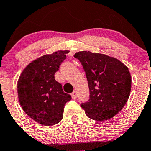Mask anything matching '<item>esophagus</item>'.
<instances>
[{
    "instance_id": "obj_1",
    "label": "esophagus",
    "mask_w": 151,
    "mask_h": 151,
    "mask_svg": "<svg viewBox=\"0 0 151 151\" xmlns=\"http://www.w3.org/2000/svg\"><path fill=\"white\" fill-rule=\"evenodd\" d=\"M71 97H72L73 99H76V97H77V93H76V91H74L73 92L71 93Z\"/></svg>"
}]
</instances>
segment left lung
Returning <instances> with one entry per match:
<instances>
[{"instance_id":"obj_1","label":"left lung","mask_w":151,"mask_h":151,"mask_svg":"<svg viewBox=\"0 0 151 151\" xmlns=\"http://www.w3.org/2000/svg\"><path fill=\"white\" fill-rule=\"evenodd\" d=\"M88 81L90 98L81 104L88 118L108 120L123 109L129 97L132 77L120 60L104 54L82 51L76 53Z\"/></svg>"}]
</instances>
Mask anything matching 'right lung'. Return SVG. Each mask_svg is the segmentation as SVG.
<instances>
[{
  "mask_svg": "<svg viewBox=\"0 0 151 151\" xmlns=\"http://www.w3.org/2000/svg\"><path fill=\"white\" fill-rule=\"evenodd\" d=\"M68 52L59 50L35 59L24 68L18 79L19 104L26 114L41 125L52 126L60 122L65 105L71 99L54 78Z\"/></svg>",
  "mask_w": 151,
  "mask_h": 151,
  "instance_id": "right-lung-1",
  "label": "right lung"
}]
</instances>
